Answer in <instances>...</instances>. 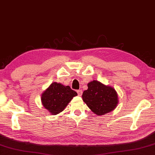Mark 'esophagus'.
Instances as JSON below:
<instances>
[{"mask_svg": "<svg viewBox=\"0 0 155 155\" xmlns=\"http://www.w3.org/2000/svg\"><path fill=\"white\" fill-rule=\"evenodd\" d=\"M77 94H78V96H81V95H82V94H83V91H82V90H81V89L77 90Z\"/></svg>", "mask_w": 155, "mask_h": 155, "instance_id": "obj_1", "label": "esophagus"}]
</instances>
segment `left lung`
<instances>
[{
    "label": "left lung",
    "instance_id": "left-lung-1",
    "mask_svg": "<svg viewBox=\"0 0 155 155\" xmlns=\"http://www.w3.org/2000/svg\"><path fill=\"white\" fill-rule=\"evenodd\" d=\"M87 86L88 89L83 91L82 97L87 106L95 114L103 115L116 108L118 96L114 89L97 81L89 83Z\"/></svg>",
    "mask_w": 155,
    "mask_h": 155
}]
</instances>
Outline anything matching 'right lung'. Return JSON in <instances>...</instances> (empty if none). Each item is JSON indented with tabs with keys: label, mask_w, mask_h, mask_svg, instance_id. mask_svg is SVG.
<instances>
[{
	"label": "right lung",
	"mask_w": 155,
	"mask_h": 155,
	"mask_svg": "<svg viewBox=\"0 0 155 155\" xmlns=\"http://www.w3.org/2000/svg\"><path fill=\"white\" fill-rule=\"evenodd\" d=\"M77 93L69 86L53 83L42 94L41 102L51 114H58L62 112Z\"/></svg>",
	"instance_id": "right-lung-1"
}]
</instances>
